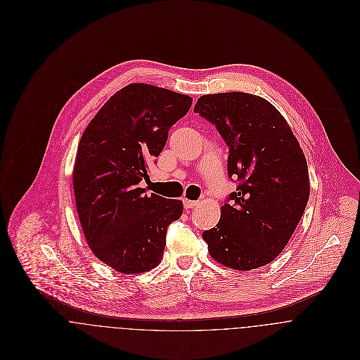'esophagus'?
<instances>
[{
	"label": "esophagus",
	"mask_w": 360,
	"mask_h": 360,
	"mask_svg": "<svg viewBox=\"0 0 360 360\" xmlns=\"http://www.w3.org/2000/svg\"><path fill=\"white\" fill-rule=\"evenodd\" d=\"M183 202H184V207H186V209H193V207L198 206V202H197V201H190V200H184Z\"/></svg>",
	"instance_id": "1"
}]
</instances>
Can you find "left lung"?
<instances>
[{
  "mask_svg": "<svg viewBox=\"0 0 360 360\" xmlns=\"http://www.w3.org/2000/svg\"><path fill=\"white\" fill-rule=\"evenodd\" d=\"M194 112L216 126L229 147V179L237 181L219 223L202 233L209 254L236 270L264 266L281 254L308 205L305 155L281 113L257 96L207 94Z\"/></svg>",
  "mask_w": 360,
  "mask_h": 360,
  "instance_id": "8db88e82",
  "label": "left lung"
}]
</instances>
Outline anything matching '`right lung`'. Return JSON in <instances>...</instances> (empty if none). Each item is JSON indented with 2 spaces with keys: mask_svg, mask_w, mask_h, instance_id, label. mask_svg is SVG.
<instances>
[{
  "mask_svg": "<svg viewBox=\"0 0 360 360\" xmlns=\"http://www.w3.org/2000/svg\"><path fill=\"white\" fill-rule=\"evenodd\" d=\"M193 98L144 83L113 94L79 143L73 170L76 207L84 237L105 264L124 274L160 263L166 231L183 202L140 187L148 165L162 153L169 129Z\"/></svg>",
  "mask_w": 360,
  "mask_h": 360,
  "instance_id": "right-lung-1",
  "label": "right lung"
}]
</instances>
